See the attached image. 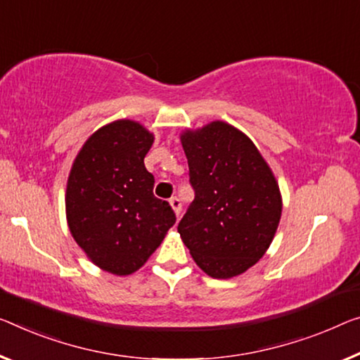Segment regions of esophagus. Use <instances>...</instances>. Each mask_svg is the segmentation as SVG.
<instances>
[{
  "instance_id": "obj_1",
  "label": "esophagus",
  "mask_w": 360,
  "mask_h": 360,
  "mask_svg": "<svg viewBox=\"0 0 360 360\" xmlns=\"http://www.w3.org/2000/svg\"><path fill=\"white\" fill-rule=\"evenodd\" d=\"M169 204H170V206H172V209H174V212H175L176 217H179L180 212H181V201H180V199L176 198V196L170 198V199H169Z\"/></svg>"
}]
</instances>
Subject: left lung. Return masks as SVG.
Here are the masks:
<instances>
[{
    "mask_svg": "<svg viewBox=\"0 0 360 360\" xmlns=\"http://www.w3.org/2000/svg\"><path fill=\"white\" fill-rule=\"evenodd\" d=\"M195 199L179 224L181 241L212 278L252 267L281 217L275 175L256 145L233 125L214 120L180 135Z\"/></svg>",
    "mask_w": 360,
    "mask_h": 360,
    "instance_id": "left-lung-1",
    "label": "left lung"
}]
</instances>
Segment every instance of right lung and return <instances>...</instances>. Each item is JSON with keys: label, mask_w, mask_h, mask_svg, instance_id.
Instances as JSON below:
<instances>
[{"label": "right lung", "mask_w": 360, "mask_h": 360, "mask_svg": "<svg viewBox=\"0 0 360 360\" xmlns=\"http://www.w3.org/2000/svg\"><path fill=\"white\" fill-rule=\"evenodd\" d=\"M154 135L120 119L96 130L72 164L65 215L74 240L99 269L130 275L158 250L175 214L153 195L145 156Z\"/></svg>", "instance_id": "add662e5"}]
</instances>
